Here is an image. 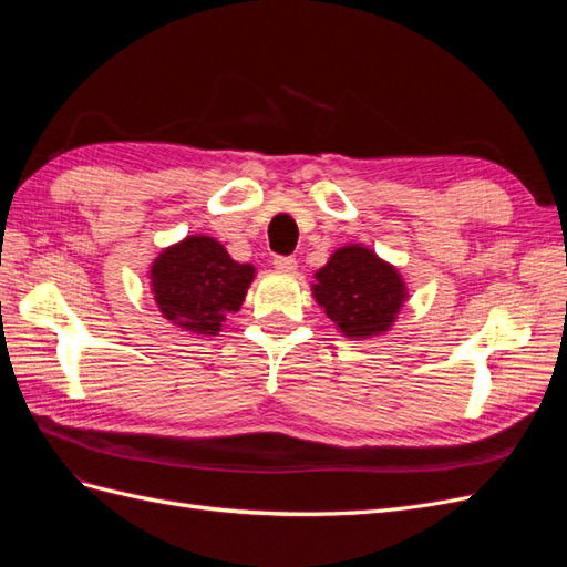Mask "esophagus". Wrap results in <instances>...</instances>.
<instances>
[{
  "mask_svg": "<svg viewBox=\"0 0 567 567\" xmlns=\"http://www.w3.org/2000/svg\"><path fill=\"white\" fill-rule=\"evenodd\" d=\"M274 267H277L279 271H296L298 269V262L296 257H274Z\"/></svg>",
  "mask_w": 567,
  "mask_h": 567,
  "instance_id": "34e87169",
  "label": "esophagus"
}]
</instances>
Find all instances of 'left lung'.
<instances>
[{"instance_id":"1","label":"left lung","mask_w":567,"mask_h":567,"mask_svg":"<svg viewBox=\"0 0 567 567\" xmlns=\"http://www.w3.org/2000/svg\"><path fill=\"white\" fill-rule=\"evenodd\" d=\"M315 279V300L346 338L390 331L406 300L400 271L362 244L338 248Z\"/></svg>"}]
</instances>
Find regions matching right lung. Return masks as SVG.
Here are the masks:
<instances>
[{"label": "right lung", "mask_w": 567, "mask_h": 567, "mask_svg": "<svg viewBox=\"0 0 567 567\" xmlns=\"http://www.w3.org/2000/svg\"><path fill=\"white\" fill-rule=\"evenodd\" d=\"M255 277L210 236H186L151 265V293L161 315L196 336H217L227 317L241 310Z\"/></svg>", "instance_id": "obj_1"}]
</instances>
